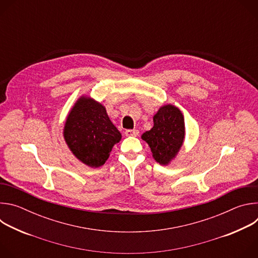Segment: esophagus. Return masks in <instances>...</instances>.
<instances>
[{
	"label": "esophagus",
	"instance_id": "34e87169",
	"mask_svg": "<svg viewBox=\"0 0 258 258\" xmlns=\"http://www.w3.org/2000/svg\"><path fill=\"white\" fill-rule=\"evenodd\" d=\"M124 134L127 137H137V136H139V131L138 130H126L124 132Z\"/></svg>",
	"mask_w": 258,
	"mask_h": 258
}]
</instances>
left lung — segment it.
Listing matches in <instances>:
<instances>
[{"mask_svg": "<svg viewBox=\"0 0 258 258\" xmlns=\"http://www.w3.org/2000/svg\"><path fill=\"white\" fill-rule=\"evenodd\" d=\"M153 127L143 134L142 139L150 146L154 159L167 164L177 153L185 138L183 116L179 110L166 105L161 107L153 117Z\"/></svg>", "mask_w": 258, "mask_h": 258, "instance_id": "1", "label": "left lung"}]
</instances>
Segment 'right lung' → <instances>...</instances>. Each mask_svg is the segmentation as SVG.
<instances>
[{
  "label": "right lung",
  "mask_w": 258,
  "mask_h": 258,
  "mask_svg": "<svg viewBox=\"0 0 258 258\" xmlns=\"http://www.w3.org/2000/svg\"><path fill=\"white\" fill-rule=\"evenodd\" d=\"M64 138L72 153L81 161L98 167L108 159L121 135L101 104L90 98H81L66 119Z\"/></svg>",
  "instance_id": "obj_1"
}]
</instances>
